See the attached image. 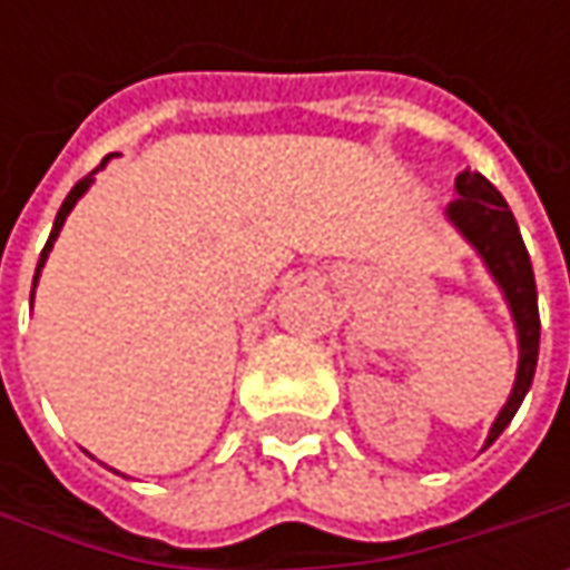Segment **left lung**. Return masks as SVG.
I'll return each mask as SVG.
<instances>
[{
    "instance_id": "1",
    "label": "left lung",
    "mask_w": 570,
    "mask_h": 570,
    "mask_svg": "<svg viewBox=\"0 0 570 570\" xmlns=\"http://www.w3.org/2000/svg\"><path fill=\"white\" fill-rule=\"evenodd\" d=\"M456 193L460 199H453L448 206V218L456 225V230L470 240L485 259L489 273L501 285V292L508 297V307L514 314L517 340H520V364H517V381L504 409L498 412L485 448H492L498 434L511 425L514 412L523 403L533 374H537L539 358V304H537V278H533V263L530 253L523 247V237L517 228L514 215L504 203V196L475 170H463L456 177Z\"/></svg>"
}]
</instances>
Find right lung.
Returning <instances> with one entry per match:
<instances>
[{
    "label": "right lung",
    "instance_id": "1",
    "mask_svg": "<svg viewBox=\"0 0 570 570\" xmlns=\"http://www.w3.org/2000/svg\"><path fill=\"white\" fill-rule=\"evenodd\" d=\"M104 161H107V158H104ZM100 167H104V165H100ZM88 187H91V177H81L76 187H72V193L66 196V203H62V206H59V212H56V222H53V230H50V240H47V247H43V253H40V263H37V273H33V285H37V275H40V269H43L47 256H50V250H53V240L59 237V230H62V222H66V215L72 212V206H76L78 199H81V193H85ZM31 297H33V292H31Z\"/></svg>",
    "mask_w": 570,
    "mask_h": 570
}]
</instances>
